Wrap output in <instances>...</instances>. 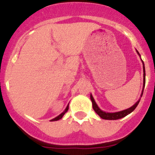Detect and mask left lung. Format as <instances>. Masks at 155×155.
Returning <instances> with one entry per match:
<instances>
[{"mask_svg":"<svg viewBox=\"0 0 155 155\" xmlns=\"http://www.w3.org/2000/svg\"><path fill=\"white\" fill-rule=\"evenodd\" d=\"M136 52H137L138 54L140 55V53H139V52H138L137 50H136ZM142 62H143V91H142V94H141V97L142 95H143V89H144V87H145V82H146V79H145V75H146V73H145V67H144L143 61H142ZM91 102H92V106H93L94 110L95 111L96 114L99 116L100 117L105 120H117V119H120V118L124 117L125 116L131 114V113H132L135 109H136V106H138V104H139V102H140V99L139 100V101H137L135 105H133L132 107L128 108V109H127V110H122V111H120V112H116V113H106V112L102 111L101 109H99V107H98L97 104H96L95 101H94L93 96H92L91 94Z\"/></svg>","mask_w":155,"mask_h":155,"instance_id":"8db88e82","label":"left lung"}]
</instances>
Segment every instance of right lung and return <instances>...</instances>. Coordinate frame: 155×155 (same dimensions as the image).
<instances>
[{"mask_svg":"<svg viewBox=\"0 0 155 155\" xmlns=\"http://www.w3.org/2000/svg\"><path fill=\"white\" fill-rule=\"evenodd\" d=\"M68 105H69V104H68ZM68 105L67 107H66V109H65V110H64V111L63 113H61V114H60L59 116H58L57 117H55V118H53V119H52V120H51V121H55V120H58L61 119V118L63 117V116L64 115V114H65L66 112H67L68 110Z\"/></svg>","mask_w":155,"mask_h":155,"instance_id":"right-lung-1","label":"right lung"}]
</instances>
